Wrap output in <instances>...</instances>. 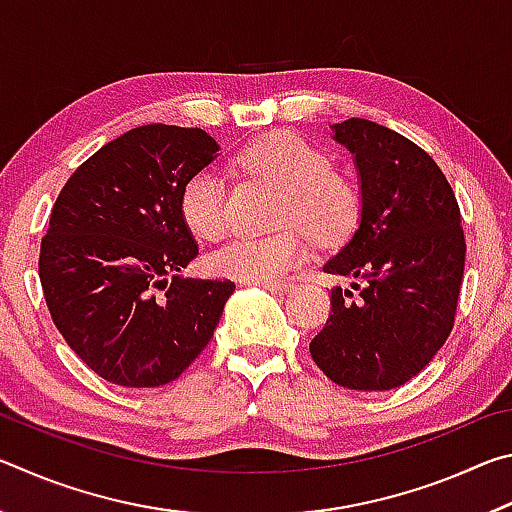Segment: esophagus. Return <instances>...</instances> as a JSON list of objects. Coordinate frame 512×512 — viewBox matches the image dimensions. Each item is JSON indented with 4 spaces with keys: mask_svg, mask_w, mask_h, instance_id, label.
Instances as JSON below:
<instances>
[{
    "mask_svg": "<svg viewBox=\"0 0 512 512\" xmlns=\"http://www.w3.org/2000/svg\"><path fill=\"white\" fill-rule=\"evenodd\" d=\"M262 289L275 293V296H284V293L293 289L291 282H264Z\"/></svg>",
    "mask_w": 512,
    "mask_h": 512,
    "instance_id": "obj_1",
    "label": "esophagus"
}]
</instances>
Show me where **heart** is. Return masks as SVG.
Wrapping results in <instances>:
<instances>
[{
  "label": "heart",
  "mask_w": 512,
  "mask_h": 512,
  "mask_svg": "<svg viewBox=\"0 0 512 512\" xmlns=\"http://www.w3.org/2000/svg\"><path fill=\"white\" fill-rule=\"evenodd\" d=\"M239 164L264 183L282 189L277 223L300 225L318 244H336L350 235L361 212V194L350 178L332 171L334 160L323 146L302 135L280 131L239 155ZM180 214L201 239H219L228 228L225 183L212 169L196 171L180 192ZM309 255L298 232L271 237L239 235L210 255L214 273L241 282L264 284L287 275Z\"/></svg>",
  "instance_id": "1"
}]
</instances>
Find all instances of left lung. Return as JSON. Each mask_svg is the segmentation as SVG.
Segmentation results:
<instances>
[{
    "label": "left lung",
    "mask_w": 512,
    "mask_h": 512,
    "mask_svg": "<svg viewBox=\"0 0 512 512\" xmlns=\"http://www.w3.org/2000/svg\"><path fill=\"white\" fill-rule=\"evenodd\" d=\"M354 155L361 219L323 266L350 275L332 289V314L309 343L325 375L352 391L406 384L443 348L454 327L465 268L461 210L427 151L368 119L332 126Z\"/></svg>",
    "instance_id": "left-lung-1"
}]
</instances>
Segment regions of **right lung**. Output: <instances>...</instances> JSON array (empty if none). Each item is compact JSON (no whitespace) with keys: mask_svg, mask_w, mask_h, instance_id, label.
<instances>
[{"mask_svg":"<svg viewBox=\"0 0 512 512\" xmlns=\"http://www.w3.org/2000/svg\"><path fill=\"white\" fill-rule=\"evenodd\" d=\"M219 151L201 128H133L67 180L40 244L51 320L85 366L117 386L178 379L214 336L230 280L180 271L198 244L180 192Z\"/></svg>","mask_w":512,"mask_h":512,"instance_id":"add662e5","label":"right lung"}]
</instances>
